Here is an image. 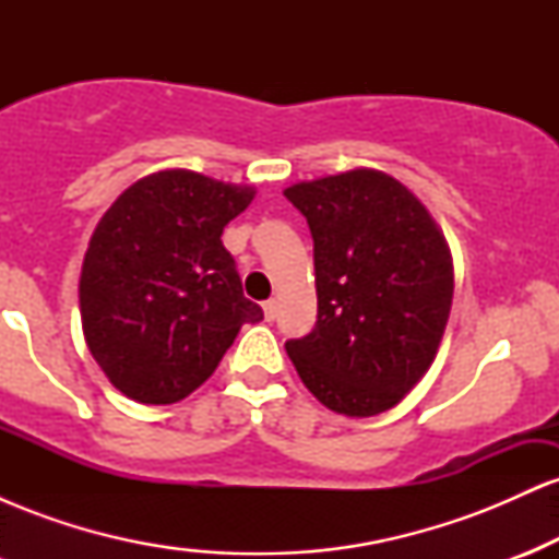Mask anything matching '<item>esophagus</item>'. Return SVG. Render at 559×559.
Returning a JSON list of instances; mask_svg holds the SVG:
<instances>
[{
  "label": "esophagus",
  "mask_w": 559,
  "mask_h": 559,
  "mask_svg": "<svg viewBox=\"0 0 559 559\" xmlns=\"http://www.w3.org/2000/svg\"><path fill=\"white\" fill-rule=\"evenodd\" d=\"M262 312H265V320H267V323H273L275 316H278V301H275V299H267L265 305H262Z\"/></svg>",
  "instance_id": "obj_1"
}]
</instances>
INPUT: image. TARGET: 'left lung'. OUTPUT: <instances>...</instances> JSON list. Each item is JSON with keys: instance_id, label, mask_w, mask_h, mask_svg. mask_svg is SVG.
Listing matches in <instances>:
<instances>
[{"instance_id": "obj_1", "label": "left lung", "mask_w": 559, "mask_h": 559, "mask_svg": "<svg viewBox=\"0 0 559 559\" xmlns=\"http://www.w3.org/2000/svg\"><path fill=\"white\" fill-rule=\"evenodd\" d=\"M316 243L318 323L286 342L312 396L338 415L386 413L428 373L454 294L447 239L389 173L355 168L288 186Z\"/></svg>"}]
</instances>
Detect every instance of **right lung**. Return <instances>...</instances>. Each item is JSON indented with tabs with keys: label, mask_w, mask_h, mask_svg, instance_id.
Segmentation results:
<instances>
[{
	"label": "right lung",
	"mask_w": 559,
	"mask_h": 559,
	"mask_svg": "<svg viewBox=\"0 0 559 559\" xmlns=\"http://www.w3.org/2000/svg\"><path fill=\"white\" fill-rule=\"evenodd\" d=\"M252 199L254 186L159 170L96 223L79 281L83 336L128 400L181 402L215 373L241 325L262 320L221 241Z\"/></svg>",
	"instance_id": "obj_1"
}]
</instances>
